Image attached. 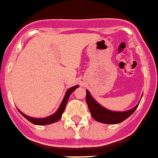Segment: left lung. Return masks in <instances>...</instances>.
Wrapping results in <instances>:
<instances>
[{"mask_svg":"<svg viewBox=\"0 0 158 158\" xmlns=\"http://www.w3.org/2000/svg\"><path fill=\"white\" fill-rule=\"evenodd\" d=\"M86 103L89 107L92 117L97 122L104 123V124H117V123L123 122L133 114V113L136 110V108L139 104V103L133 108H131L130 110L125 111V112L111 111L100 105L91 96L89 90H86Z\"/></svg>","mask_w":158,"mask_h":158,"instance_id":"8db88e82","label":"left lung"}]
</instances>
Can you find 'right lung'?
<instances>
[{
	"label": "right lung",
	"mask_w": 158,
	"mask_h": 158,
	"mask_svg": "<svg viewBox=\"0 0 158 158\" xmlns=\"http://www.w3.org/2000/svg\"><path fill=\"white\" fill-rule=\"evenodd\" d=\"M77 87H79L78 85H75V86H73L71 88H69L68 90L65 93V95L64 97V99L62 101V103H60L58 110L55 112L54 114L50 115L47 117H44V118H35V117H29V116H27L25 115L24 113H23L21 111L19 110L21 114L23 116V117L26 118L27 120H28L29 122H31L32 124L34 125H38V126H44V125H49V124H52V123H55V122H57L60 118L62 117V114L64 113V109H65V107H66V104L68 103V100H69V98L70 97L71 94L73 93L74 90H75Z\"/></svg>",
	"instance_id": "1"
}]
</instances>
